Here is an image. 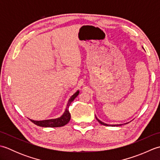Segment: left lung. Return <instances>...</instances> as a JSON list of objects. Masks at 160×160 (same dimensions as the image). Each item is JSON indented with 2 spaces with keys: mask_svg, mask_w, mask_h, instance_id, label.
Returning <instances> with one entry per match:
<instances>
[{
  "mask_svg": "<svg viewBox=\"0 0 160 160\" xmlns=\"http://www.w3.org/2000/svg\"><path fill=\"white\" fill-rule=\"evenodd\" d=\"M96 119H97V120L98 121V122H99L100 124H102V125H104V126H109V125H108L107 124H105V123H104V122H101L100 120H98V119L97 118V117L96 116ZM121 124H116V125H114V126H120Z\"/></svg>",
  "mask_w": 160,
  "mask_h": 160,
  "instance_id": "8db88e82",
  "label": "left lung"
}]
</instances>
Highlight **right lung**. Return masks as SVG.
I'll use <instances>...</instances> for the list:
<instances>
[{
  "instance_id": "1",
  "label": "right lung",
  "mask_w": 160,
  "mask_h": 160,
  "mask_svg": "<svg viewBox=\"0 0 160 160\" xmlns=\"http://www.w3.org/2000/svg\"><path fill=\"white\" fill-rule=\"evenodd\" d=\"M79 94V91H76L72 96L70 98V99L68 101V103L67 105V108L65 111L63 113L62 116L56 118V119H52V120H41V121H36V120H31L33 124H35L37 126L42 127H63V126L66 125L68 122H69L71 119V114L69 113V108L71 103L74 100L78 95Z\"/></svg>"
}]
</instances>
